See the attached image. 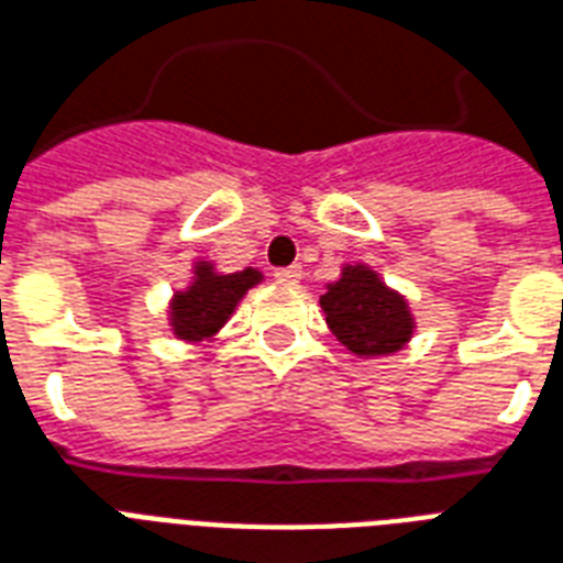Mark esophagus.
Instances as JSON below:
<instances>
[{"label": "esophagus", "mask_w": 563, "mask_h": 563, "mask_svg": "<svg viewBox=\"0 0 563 563\" xmlns=\"http://www.w3.org/2000/svg\"><path fill=\"white\" fill-rule=\"evenodd\" d=\"M300 277H303V268H300V265H289V268H277V272H274V280L280 283V286H298Z\"/></svg>", "instance_id": "obj_1"}]
</instances>
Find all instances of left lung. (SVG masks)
<instances>
[{"label": "left lung", "instance_id": "1", "mask_svg": "<svg viewBox=\"0 0 563 563\" xmlns=\"http://www.w3.org/2000/svg\"><path fill=\"white\" fill-rule=\"evenodd\" d=\"M321 310L333 336L357 357L396 354L413 336V312L405 295L389 289L368 265H345L336 283H328Z\"/></svg>", "mask_w": 563, "mask_h": 563}]
</instances>
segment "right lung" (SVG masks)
Listing matches in <instances>:
<instances>
[{
	"label": "right lung",
	"mask_w": 563,
	"mask_h": 563,
	"mask_svg": "<svg viewBox=\"0 0 563 563\" xmlns=\"http://www.w3.org/2000/svg\"><path fill=\"white\" fill-rule=\"evenodd\" d=\"M263 280L256 268H244L235 274H218L212 263H195L191 286L170 298V330L186 342L212 339L233 316L239 300Z\"/></svg>",
	"instance_id": "obj_1"
}]
</instances>
